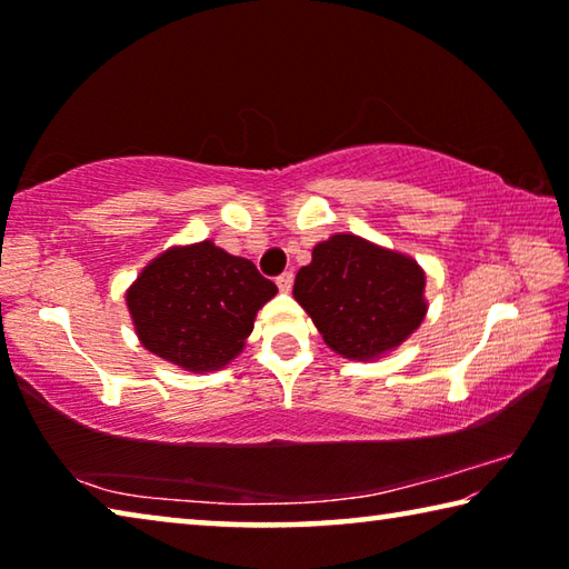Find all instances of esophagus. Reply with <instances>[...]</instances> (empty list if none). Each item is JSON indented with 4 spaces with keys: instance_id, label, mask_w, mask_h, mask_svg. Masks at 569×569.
<instances>
[{
    "instance_id": "1",
    "label": "esophagus",
    "mask_w": 569,
    "mask_h": 569,
    "mask_svg": "<svg viewBox=\"0 0 569 569\" xmlns=\"http://www.w3.org/2000/svg\"><path fill=\"white\" fill-rule=\"evenodd\" d=\"M276 286H278V288H281V291H283V293H288V291H291V288H293V273H291V271H286V273H281V276H278V278H276Z\"/></svg>"
}]
</instances>
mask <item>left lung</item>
<instances>
[{
	"mask_svg": "<svg viewBox=\"0 0 569 569\" xmlns=\"http://www.w3.org/2000/svg\"><path fill=\"white\" fill-rule=\"evenodd\" d=\"M311 256L296 273L293 298L336 353L379 359L419 329L427 276L413 258L351 233L321 240Z\"/></svg>",
	"mask_w": 569,
	"mask_h": 569,
	"instance_id": "8db88e82",
	"label": "left lung"
}]
</instances>
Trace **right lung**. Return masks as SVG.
I'll return each mask as SVG.
<instances>
[{
    "label": "right lung",
    "instance_id": "1",
    "mask_svg": "<svg viewBox=\"0 0 569 569\" xmlns=\"http://www.w3.org/2000/svg\"><path fill=\"white\" fill-rule=\"evenodd\" d=\"M278 293L246 258L213 240L176 246L128 288L134 333L150 353L180 369H223L243 351L256 313Z\"/></svg>",
    "mask_w": 569,
    "mask_h": 569
}]
</instances>
